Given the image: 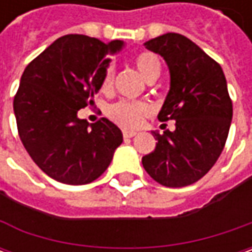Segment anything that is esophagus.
Listing matches in <instances>:
<instances>
[{"mask_svg": "<svg viewBox=\"0 0 252 252\" xmlns=\"http://www.w3.org/2000/svg\"><path fill=\"white\" fill-rule=\"evenodd\" d=\"M136 134H137V131H134V130H123V137H125V139L134 137Z\"/></svg>", "mask_w": 252, "mask_h": 252, "instance_id": "esophagus-1", "label": "esophagus"}]
</instances>
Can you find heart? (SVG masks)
I'll list each match as a JSON object with an SVG mask.
<instances>
[{
    "instance_id": "b5f03b06",
    "label": "heart",
    "mask_w": 252,
    "mask_h": 252,
    "mask_svg": "<svg viewBox=\"0 0 252 252\" xmlns=\"http://www.w3.org/2000/svg\"><path fill=\"white\" fill-rule=\"evenodd\" d=\"M134 65L147 81H154L161 71V64L158 57L151 52H141L134 57ZM113 84V68L108 65L101 78V91L109 92ZM149 112V106L144 102L122 101L115 102L108 106L106 115L112 121L123 127H136L143 119V116Z\"/></svg>"
}]
</instances>
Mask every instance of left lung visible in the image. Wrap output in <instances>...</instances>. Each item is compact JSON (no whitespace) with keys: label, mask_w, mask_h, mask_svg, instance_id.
Masks as SVG:
<instances>
[{"label":"left lung","mask_w":252,"mask_h":252,"mask_svg":"<svg viewBox=\"0 0 252 252\" xmlns=\"http://www.w3.org/2000/svg\"><path fill=\"white\" fill-rule=\"evenodd\" d=\"M144 46L168 64L171 87L158 121H175V130L154 133L158 143L141 162L156 182L182 188L206 175L220 157L233 102L220 64L187 36L165 33Z\"/></svg>","instance_id":"8db88e82"}]
</instances>
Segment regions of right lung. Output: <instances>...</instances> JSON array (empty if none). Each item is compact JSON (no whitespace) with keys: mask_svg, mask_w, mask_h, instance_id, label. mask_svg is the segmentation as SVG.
<instances>
[{"mask_svg":"<svg viewBox=\"0 0 252 252\" xmlns=\"http://www.w3.org/2000/svg\"><path fill=\"white\" fill-rule=\"evenodd\" d=\"M121 40L103 43L85 34H65L26 65L15 94L18 134L34 164L50 178L85 185L109 167L123 141L106 118L90 123L77 113L94 105L108 54Z\"/></svg>","mask_w":252,"mask_h":252,"instance_id":"1","label":"right lung"}]
</instances>
